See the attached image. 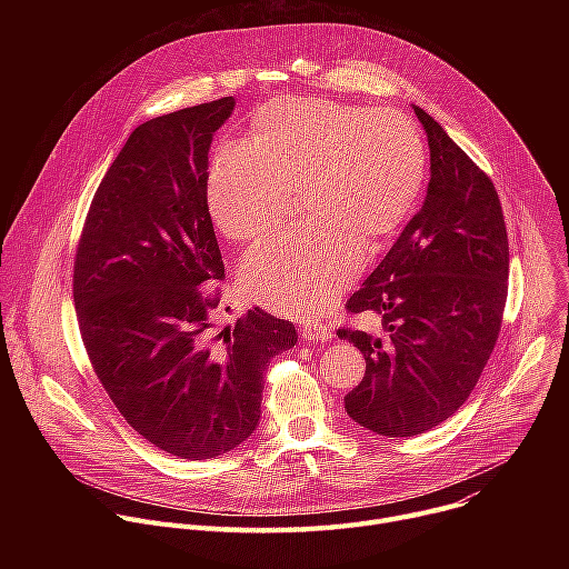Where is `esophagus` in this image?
Returning a JSON list of instances; mask_svg holds the SVG:
<instances>
[{"label":"esophagus","instance_id":"34e87169","mask_svg":"<svg viewBox=\"0 0 569 569\" xmlns=\"http://www.w3.org/2000/svg\"><path fill=\"white\" fill-rule=\"evenodd\" d=\"M299 331L310 342H327L333 336V331L327 327V323H303Z\"/></svg>","mask_w":569,"mask_h":569}]
</instances>
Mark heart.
Listing matches in <instances>:
<instances>
[{
	"instance_id": "1",
	"label": "heart",
	"mask_w": 569,
	"mask_h": 569,
	"mask_svg": "<svg viewBox=\"0 0 569 569\" xmlns=\"http://www.w3.org/2000/svg\"><path fill=\"white\" fill-rule=\"evenodd\" d=\"M428 154L400 110L286 97L252 119L248 141H227L207 178V204L231 240L277 229L297 191L308 216L261 242L240 266V286L261 306L312 317L331 303L373 250L396 233L421 193Z\"/></svg>"
}]
</instances>
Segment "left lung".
Listing matches in <instances>:
<instances>
[{"mask_svg": "<svg viewBox=\"0 0 569 569\" xmlns=\"http://www.w3.org/2000/svg\"><path fill=\"white\" fill-rule=\"evenodd\" d=\"M415 112L430 146L426 202L345 306L380 317L378 333L338 329L367 360L347 415L382 437L423 435L461 408L496 349L509 292L493 180L426 110Z\"/></svg>", "mask_w": 569, "mask_h": 569, "instance_id": "1", "label": "left lung"}]
</instances>
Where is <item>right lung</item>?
Returning a JSON list of instances; mask_svg holds the SVG:
<instances>
[{"label": "right lung", "instance_id": "obj_1", "mask_svg": "<svg viewBox=\"0 0 569 569\" xmlns=\"http://www.w3.org/2000/svg\"><path fill=\"white\" fill-rule=\"evenodd\" d=\"M233 97L134 128L99 184L73 259L80 338L128 426L180 459L233 450L259 426L263 371L297 345L259 306L213 329L224 277L207 204L213 132Z\"/></svg>", "mask_w": 569, "mask_h": 569}]
</instances>
